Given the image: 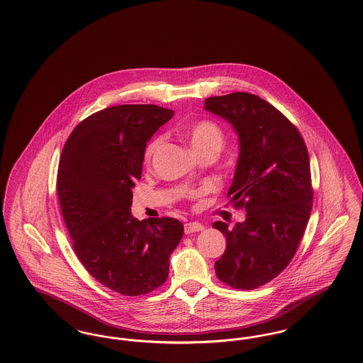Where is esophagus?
<instances>
[{
  "mask_svg": "<svg viewBox=\"0 0 363 363\" xmlns=\"http://www.w3.org/2000/svg\"><path fill=\"white\" fill-rule=\"evenodd\" d=\"M204 230V225L199 222H189L185 225V234H190V233H199V231H203Z\"/></svg>",
  "mask_w": 363,
  "mask_h": 363,
  "instance_id": "1",
  "label": "esophagus"
}]
</instances>
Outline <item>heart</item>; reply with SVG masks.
<instances>
[{
    "mask_svg": "<svg viewBox=\"0 0 363 363\" xmlns=\"http://www.w3.org/2000/svg\"><path fill=\"white\" fill-rule=\"evenodd\" d=\"M186 138L191 150L197 154L209 147L220 148L223 144V133L220 128L211 121H199L193 123L186 130ZM162 144V138H156L148 144L145 150L147 159L152 157Z\"/></svg>",
    "mask_w": 363,
    "mask_h": 363,
    "instance_id": "heart-1",
    "label": "heart"
}]
</instances>
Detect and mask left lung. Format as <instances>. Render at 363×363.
<instances>
[{
    "mask_svg": "<svg viewBox=\"0 0 363 363\" xmlns=\"http://www.w3.org/2000/svg\"><path fill=\"white\" fill-rule=\"evenodd\" d=\"M204 110L228 122L240 154L228 196L246 219L230 228L215 222L227 247L215 262L218 277L234 289L253 290L291 261L311 218V163L305 141L277 108L257 95L212 96Z\"/></svg>",
    "mask_w": 363,
    "mask_h": 363,
    "instance_id": "8db88e82",
    "label": "left lung"
}]
</instances>
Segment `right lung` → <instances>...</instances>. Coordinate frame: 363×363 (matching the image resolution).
<instances>
[{
    "label": "right lung",
    "instance_id": "obj_1",
    "mask_svg": "<svg viewBox=\"0 0 363 363\" xmlns=\"http://www.w3.org/2000/svg\"><path fill=\"white\" fill-rule=\"evenodd\" d=\"M155 104H121L80 122L67 140L57 191L73 249L86 271L122 295L151 293L169 277L184 235L173 218L132 215L147 143L173 118Z\"/></svg>",
    "mask_w": 363,
    "mask_h": 363
}]
</instances>
